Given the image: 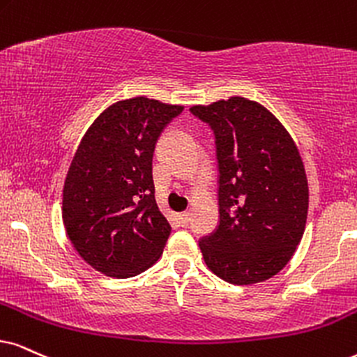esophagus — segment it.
Masks as SVG:
<instances>
[{"label": "esophagus", "mask_w": 357, "mask_h": 357, "mask_svg": "<svg viewBox=\"0 0 357 357\" xmlns=\"http://www.w3.org/2000/svg\"><path fill=\"white\" fill-rule=\"evenodd\" d=\"M178 219L181 225H188L189 220H191V214L189 212H181V214H178Z\"/></svg>", "instance_id": "obj_1"}]
</instances>
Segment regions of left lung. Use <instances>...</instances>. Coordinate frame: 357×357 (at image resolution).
I'll use <instances>...</instances> for the list:
<instances>
[{"label": "left lung", "instance_id": "obj_1", "mask_svg": "<svg viewBox=\"0 0 357 357\" xmlns=\"http://www.w3.org/2000/svg\"><path fill=\"white\" fill-rule=\"evenodd\" d=\"M191 112L218 145L219 227L199 242L207 268L234 285L265 282L305 234L310 191L298 146L272 112L245 97Z\"/></svg>", "mask_w": 357, "mask_h": 357}]
</instances>
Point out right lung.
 Returning a JSON list of instances; mask_svg holds the SVG:
<instances>
[{
    "label": "right lung",
    "instance_id": "right-lung-1",
    "mask_svg": "<svg viewBox=\"0 0 357 357\" xmlns=\"http://www.w3.org/2000/svg\"><path fill=\"white\" fill-rule=\"evenodd\" d=\"M183 108L148 97L115 102L89 126L72 158L62 191L67 237L107 277H135L163 254L171 225L155 199L153 153Z\"/></svg>",
    "mask_w": 357,
    "mask_h": 357
}]
</instances>
